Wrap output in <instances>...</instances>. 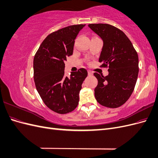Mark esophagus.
Here are the masks:
<instances>
[{
  "label": "esophagus",
  "mask_w": 158,
  "mask_h": 158,
  "mask_svg": "<svg viewBox=\"0 0 158 158\" xmlns=\"http://www.w3.org/2000/svg\"><path fill=\"white\" fill-rule=\"evenodd\" d=\"M88 75L89 76H92L93 75V72L92 71V70H88Z\"/></svg>",
  "instance_id": "34e87169"
}]
</instances>
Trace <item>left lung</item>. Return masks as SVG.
<instances>
[{"mask_svg": "<svg viewBox=\"0 0 158 158\" xmlns=\"http://www.w3.org/2000/svg\"><path fill=\"white\" fill-rule=\"evenodd\" d=\"M103 41L99 59L102 67L109 68V74H94L98 84L95 97L102 106L117 108L131 97L138 75V56L131 41L121 30L107 23L88 25Z\"/></svg>", "mask_w": 158, "mask_h": 158, "instance_id": "obj_1", "label": "left lung"}]
</instances>
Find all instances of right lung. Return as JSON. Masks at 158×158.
Instances as JSON below:
<instances>
[{"instance_id": "obj_1", "label": "right lung", "mask_w": 158, "mask_h": 158, "mask_svg": "<svg viewBox=\"0 0 158 158\" xmlns=\"http://www.w3.org/2000/svg\"><path fill=\"white\" fill-rule=\"evenodd\" d=\"M85 25L69 26L50 33L33 59L36 89L46 106L57 113H68L78 106L79 92L88 76L84 68L69 77L64 70L66 57L73 55L76 37Z\"/></svg>"}]
</instances>
